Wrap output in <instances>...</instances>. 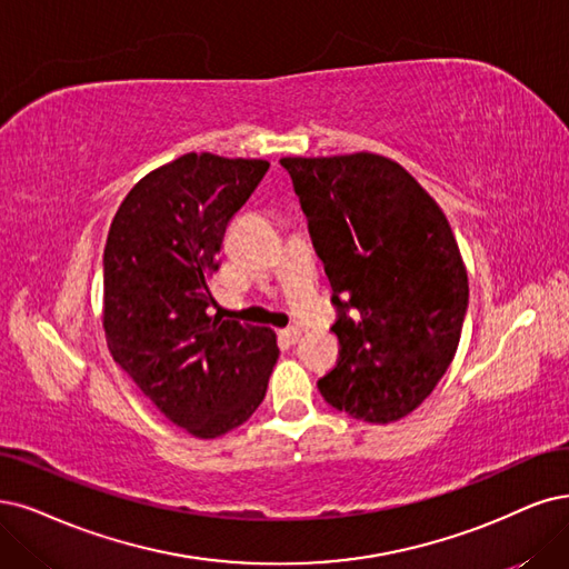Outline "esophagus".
<instances>
[{"label":"esophagus","instance_id":"1","mask_svg":"<svg viewBox=\"0 0 569 569\" xmlns=\"http://www.w3.org/2000/svg\"><path fill=\"white\" fill-rule=\"evenodd\" d=\"M300 335H302V330H300L298 326H290V328H283V330H281V338H283L288 345H296V342L300 340Z\"/></svg>","mask_w":569,"mask_h":569}]
</instances>
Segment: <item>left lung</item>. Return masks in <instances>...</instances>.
<instances>
[{
  "label": "left lung",
  "mask_w": 569,
  "mask_h": 569,
  "mask_svg": "<svg viewBox=\"0 0 569 569\" xmlns=\"http://www.w3.org/2000/svg\"><path fill=\"white\" fill-rule=\"evenodd\" d=\"M281 166L338 309L340 359L319 391L363 422H396L446 375L465 326L469 279L450 222L387 157H286Z\"/></svg>",
  "instance_id": "8db88e82"
}]
</instances>
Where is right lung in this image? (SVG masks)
<instances>
[{
  "label": "right lung",
  "instance_id": "1",
  "mask_svg": "<svg viewBox=\"0 0 569 569\" xmlns=\"http://www.w3.org/2000/svg\"><path fill=\"white\" fill-rule=\"evenodd\" d=\"M267 171L262 159L182 154L126 194L104 243L102 326L112 359L197 438L241 427L279 359L273 330L208 313L224 229Z\"/></svg>",
  "mask_w": 569,
  "mask_h": 569
}]
</instances>
